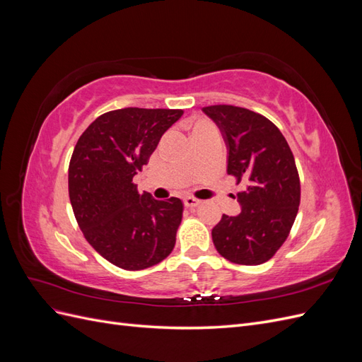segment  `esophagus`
Instances as JSON below:
<instances>
[{
    "label": "esophagus",
    "mask_w": 362,
    "mask_h": 362,
    "mask_svg": "<svg viewBox=\"0 0 362 362\" xmlns=\"http://www.w3.org/2000/svg\"><path fill=\"white\" fill-rule=\"evenodd\" d=\"M199 204H201V201L192 198V196H187V198H184V205L187 206V208H194V206H198Z\"/></svg>",
    "instance_id": "esophagus-1"
}]
</instances>
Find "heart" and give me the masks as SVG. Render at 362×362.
<instances>
[{"label": "heart", "mask_w": 362, "mask_h": 362, "mask_svg": "<svg viewBox=\"0 0 362 362\" xmlns=\"http://www.w3.org/2000/svg\"><path fill=\"white\" fill-rule=\"evenodd\" d=\"M202 124H205V122H199V124H196V125H202Z\"/></svg>", "instance_id": "obj_1"}]
</instances>
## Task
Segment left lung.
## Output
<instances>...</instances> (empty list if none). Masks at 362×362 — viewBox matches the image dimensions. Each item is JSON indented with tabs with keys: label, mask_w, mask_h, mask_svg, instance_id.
Segmentation results:
<instances>
[{
	"label": "left lung",
	"mask_w": 362,
	"mask_h": 362,
	"mask_svg": "<svg viewBox=\"0 0 362 362\" xmlns=\"http://www.w3.org/2000/svg\"><path fill=\"white\" fill-rule=\"evenodd\" d=\"M202 112L222 131L228 175L245 185L237 193L242 213L222 216L211 231L213 243L235 264H262L286 242L299 210L293 152L279 128L259 113L235 105H210Z\"/></svg>",
	"instance_id": "8db88e82"
}]
</instances>
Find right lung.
Listing matches in <instances>:
<instances>
[{
	"mask_svg": "<svg viewBox=\"0 0 362 362\" xmlns=\"http://www.w3.org/2000/svg\"><path fill=\"white\" fill-rule=\"evenodd\" d=\"M182 110L128 107L96 117L69 163V199L87 242L112 264L141 270L158 264L177 242L178 198L140 194L134 175Z\"/></svg>",
	"mask_w": 362,
	"mask_h": 362,
	"instance_id": "obj_1",
	"label": "right lung"
}]
</instances>
